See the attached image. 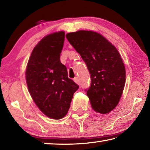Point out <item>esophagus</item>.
<instances>
[{
	"label": "esophagus",
	"mask_w": 150,
	"mask_h": 150,
	"mask_svg": "<svg viewBox=\"0 0 150 150\" xmlns=\"http://www.w3.org/2000/svg\"><path fill=\"white\" fill-rule=\"evenodd\" d=\"M73 81H74L75 83H77V84H80V81H79V79L78 77L74 78V79H73Z\"/></svg>",
	"instance_id": "obj_1"
}]
</instances>
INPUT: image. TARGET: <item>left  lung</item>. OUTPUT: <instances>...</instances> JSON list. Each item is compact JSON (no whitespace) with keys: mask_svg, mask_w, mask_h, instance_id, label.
<instances>
[{"mask_svg":"<svg viewBox=\"0 0 150 150\" xmlns=\"http://www.w3.org/2000/svg\"><path fill=\"white\" fill-rule=\"evenodd\" d=\"M66 36L91 74L86 93L93 110L103 114L111 112L118 105L125 84V68L118 51L96 32L79 30Z\"/></svg>","mask_w":150,"mask_h":150,"instance_id":"1","label":"left lung"}]
</instances>
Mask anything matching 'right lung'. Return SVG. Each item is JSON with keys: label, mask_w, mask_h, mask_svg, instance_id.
I'll list each match as a JSON object with an SVG mask.
<instances>
[{"label": "right lung", "mask_w": 150, "mask_h": 150, "mask_svg": "<svg viewBox=\"0 0 150 150\" xmlns=\"http://www.w3.org/2000/svg\"><path fill=\"white\" fill-rule=\"evenodd\" d=\"M65 32L43 37L32 50L26 68L28 92L38 108L48 118H63L68 112L73 93L79 86L68 78L61 63Z\"/></svg>", "instance_id": "right-lung-1"}]
</instances>
